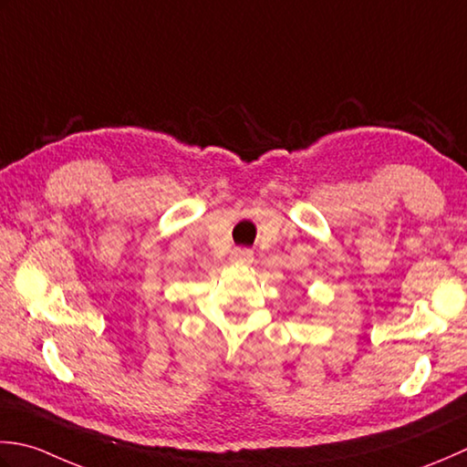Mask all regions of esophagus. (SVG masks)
<instances>
[{"mask_svg":"<svg viewBox=\"0 0 467 467\" xmlns=\"http://www.w3.org/2000/svg\"><path fill=\"white\" fill-rule=\"evenodd\" d=\"M232 262L240 264V265H247L254 262V254L250 250H245V247H237V250L232 252Z\"/></svg>","mask_w":467,"mask_h":467,"instance_id":"obj_1","label":"esophagus"}]
</instances>
